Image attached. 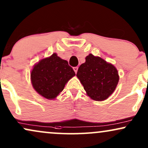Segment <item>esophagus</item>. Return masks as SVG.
<instances>
[{
	"instance_id": "esophagus-1",
	"label": "esophagus",
	"mask_w": 148,
	"mask_h": 148,
	"mask_svg": "<svg viewBox=\"0 0 148 148\" xmlns=\"http://www.w3.org/2000/svg\"><path fill=\"white\" fill-rule=\"evenodd\" d=\"M73 69H74V71L75 72V73L76 74L77 73V71H78V67H74V68H73Z\"/></svg>"
}]
</instances>
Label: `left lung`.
Returning <instances> with one entry per match:
<instances>
[{"mask_svg":"<svg viewBox=\"0 0 148 148\" xmlns=\"http://www.w3.org/2000/svg\"><path fill=\"white\" fill-rule=\"evenodd\" d=\"M87 96L92 100L102 101L115 91L119 82L117 69L111 63L89 54L80 65L76 74Z\"/></svg>","mask_w":148,"mask_h":148,"instance_id":"left-lung-1","label":"left lung"}]
</instances>
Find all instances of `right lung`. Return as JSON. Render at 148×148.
<instances>
[{
    "mask_svg": "<svg viewBox=\"0 0 148 148\" xmlns=\"http://www.w3.org/2000/svg\"><path fill=\"white\" fill-rule=\"evenodd\" d=\"M75 75L68 61L54 53L34 65L31 80L39 94L48 100H53L63 90L68 80Z\"/></svg>",
    "mask_w": 148,
    "mask_h": 148,
    "instance_id": "add662e5",
    "label": "right lung"
}]
</instances>
